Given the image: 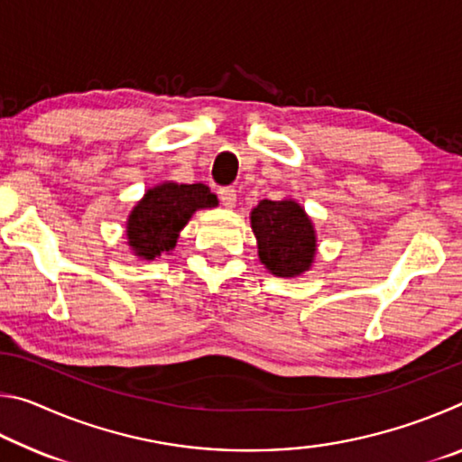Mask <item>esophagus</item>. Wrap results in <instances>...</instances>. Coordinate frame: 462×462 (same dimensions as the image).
Returning a JSON list of instances; mask_svg holds the SVG:
<instances>
[{"label":"esophagus","mask_w":462,"mask_h":462,"mask_svg":"<svg viewBox=\"0 0 462 462\" xmlns=\"http://www.w3.org/2000/svg\"><path fill=\"white\" fill-rule=\"evenodd\" d=\"M220 199H222L226 208H234V206H236V199H238L236 189H234V187H222Z\"/></svg>","instance_id":"34e87169"}]
</instances>
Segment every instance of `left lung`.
Masks as SVG:
<instances>
[{
    "instance_id": "8db88e82",
    "label": "left lung",
    "mask_w": 462,
    "mask_h": 462,
    "mask_svg": "<svg viewBox=\"0 0 462 462\" xmlns=\"http://www.w3.org/2000/svg\"><path fill=\"white\" fill-rule=\"evenodd\" d=\"M259 240L261 263L273 275L295 277L310 269L316 254V234L300 203L263 199L250 214Z\"/></svg>"
}]
</instances>
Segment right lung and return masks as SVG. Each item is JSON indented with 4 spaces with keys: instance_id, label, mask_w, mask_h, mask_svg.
I'll return each mask as SVG.
<instances>
[{
    "instance_id": "1",
    "label": "right lung",
    "mask_w": 462,
    "mask_h": 462,
    "mask_svg": "<svg viewBox=\"0 0 462 462\" xmlns=\"http://www.w3.org/2000/svg\"><path fill=\"white\" fill-rule=\"evenodd\" d=\"M216 203V195L203 183H161L152 187L128 217L126 236L132 250L148 261L169 253L175 248L179 232L193 212L214 208Z\"/></svg>"
}]
</instances>
